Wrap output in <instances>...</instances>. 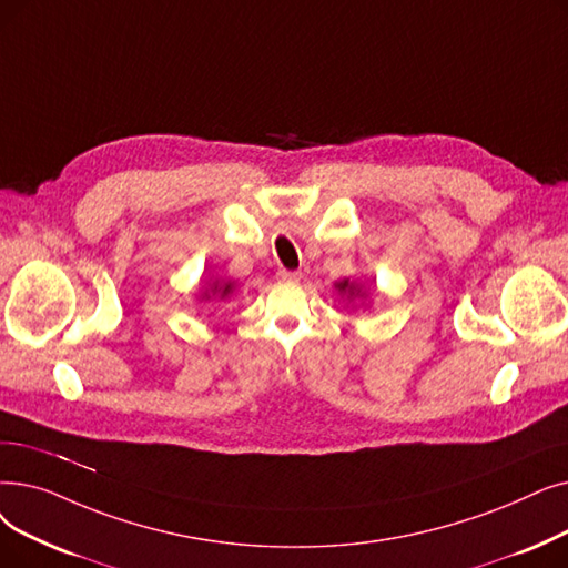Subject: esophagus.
<instances>
[{
	"instance_id": "34e87169",
	"label": "esophagus",
	"mask_w": 568,
	"mask_h": 568,
	"mask_svg": "<svg viewBox=\"0 0 568 568\" xmlns=\"http://www.w3.org/2000/svg\"><path fill=\"white\" fill-rule=\"evenodd\" d=\"M276 278H278L281 283H297V281L302 278V274H300V271H287V268H281L278 274H276Z\"/></svg>"
}]
</instances>
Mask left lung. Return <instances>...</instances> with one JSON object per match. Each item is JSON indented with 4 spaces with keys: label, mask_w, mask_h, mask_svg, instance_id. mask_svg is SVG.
<instances>
[{
    "label": "left lung",
    "mask_w": 568,
    "mask_h": 568,
    "mask_svg": "<svg viewBox=\"0 0 568 568\" xmlns=\"http://www.w3.org/2000/svg\"><path fill=\"white\" fill-rule=\"evenodd\" d=\"M336 290H338V294L341 297H348V302L353 304L355 300H366V292L362 290V285L359 283H355V281H351V278H343V281H338L336 285H334Z\"/></svg>",
    "instance_id": "8db88e82"
}]
</instances>
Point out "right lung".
<instances>
[{"mask_svg": "<svg viewBox=\"0 0 568 568\" xmlns=\"http://www.w3.org/2000/svg\"><path fill=\"white\" fill-rule=\"evenodd\" d=\"M232 292H234V283H232V281H225V278H211V281H209V285H204V290L200 292V302H209L211 297L227 300Z\"/></svg>", "mask_w": 568, "mask_h": 568, "instance_id": "right-lung-1", "label": "right lung"}]
</instances>
